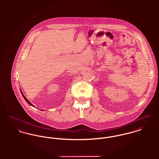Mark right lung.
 <instances>
[{
  "instance_id": "1",
  "label": "right lung",
  "mask_w": 159,
  "mask_h": 159,
  "mask_svg": "<svg viewBox=\"0 0 159 159\" xmlns=\"http://www.w3.org/2000/svg\"><path fill=\"white\" fill-rule=\"evenodd\" d=\"M21 93H22V95H23V97H24V98L25 100V101H26V102H27V103H29L30 105H31V106H33V105H32V103H30V102H29V100H28L26 98V97H25V96L23 95V93H22L21 91ZM33 107H34V106H33Z\"/></svg>"
}]
</instances>
